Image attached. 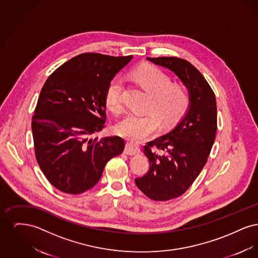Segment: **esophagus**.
Masks as SVG:
<instances>
[{"mask_svg":"<svg viewBox=\"0 0 258 258\" xmlns=\"http://www.w3.org/2000/svg\"><path fill=\"white\" fill-rule=\"evenodd\" d=\"M140 153V149L138 147L137 144H135L134 142H130L125 145L124 148V154L133 156V155H137Z\"/></svg>","mask_w":258,"mask_h":258,"instance_id":"esophagus-1","label":"esophagus"}]
</instances>
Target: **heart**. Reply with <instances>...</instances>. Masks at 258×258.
Here are the masks:
<instances>
[{"mask_svg":"<svg viewBox=\"0 0 258 258\" xmlns=\"http://www.w3.org/2000/svg\"><path fill=\"white\" fill-rule=\"evenodd\" d=\"M135 79L149 94L153 101L148 106L149 113L130 112L116 128L119 135L134 141H142L153 135L160 122L164 127L178 122L189 104V95L184 86L172 84L171 78L161 70L152 66L139 67L134 72ZM123 80L115 77L105 93L106 106L114 113L123 109Z\"/></svg>","mask_w":258,"mask_h":258,"instance_id":"1","label":"heart"}]
</instances>
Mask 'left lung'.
<instances>
[{
	"label": "left lung",
	"instance_id": "obj_1",
	"mask_svg": "<svg viewBox=\"0 0 258 258\" xmlns=\"http://www.w3.org/2000/svg\"><path fill=\"white\" fill-rule=\"evenodd\" d=\"M147 60L176 74L189 95L188 107L175 127L143 148L150 168L135 179L149 198L166 201L185 192L206 164L217 132V102L208 82L190 62L177 57Z\"/></svg>",
	"mask_w": 258,
	"mask_h": 258
}]
</instances>
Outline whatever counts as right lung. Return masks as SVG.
I'll use <instances>...</instances> for the list:
<instances>
[{
	"mask_svg": "<svg viewBox=\"0 0 258 258\" xmlns=\"http://www.w3.org/2000/svg\"><path fill=\"white\" fill-rule=\"evenodd\" d=\"M132 59L80 54L59 67L42 87L32 120L36 158L50 184L62 192L92 188L107 161L123 153V138L93 136L104 127L111 80Z\"/></svg>",
	"mask_w": 258,
	"mask_h": 258,
	"instance_id": "1",
	"label": "right lung"
}]
</instances>
